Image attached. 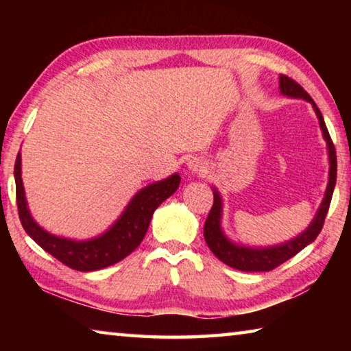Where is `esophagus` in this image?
Returning <instances> with one entry per match:
<instances>
[{"label": "esophagus", "instance_id": "obj_1", "mask_svg": "<svg viewBox=\"0 0 351 351\" xmlns=\"http://www.w3.org/2000/svg\"><path fill=\"white\" fill-rule=\"evenodd\" d=\"M189 170L192 171V173H203L206 170V162L201 161V159H190L189 161Z\"/></svg>", "mask_w": 351, "mask_h": 351}]
</instances>
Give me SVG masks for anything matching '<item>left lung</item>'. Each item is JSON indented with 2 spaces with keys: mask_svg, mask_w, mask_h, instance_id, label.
<instances>
[{
  "mask_svg": "<svg viewBox=\"0 0 351 351\" xmlns=\"http://www.w3.org/2000/svg\"><path fill=\"white\" fill-rule=\"evenodd\" d=\"M280 93L283 96L294 97V99H305L306 102L313 105L316 116L319 119V125L322 130L324 139L326 141V148H328V159H330V173H328V186H326L325 197L320 203V207L317 209L316 217L308 226V229L304 230L300 235H297L295 239L285 241L282 245L269 246V247H247L241 245H235L230 241L228 237L224 235L221 229V212H223V201L219 197L218 190L213 189V204L212 209L207 215V219L204 223V239L207 246L210 247V251L215 254V257L219 258L230 268H235L239 271L246 272H260V271H272L277 266H280L285 261L294 257L295 254H299L302 249L310 245L316 237L322 230V226L325 221L326 213H328V207L331 203L332 190L336 186V175H337V162H336V150L332 145V141L330 138L328 130H326L324 116L317 105L314 104V100L310 97L304 88L299 83L289 79L288 75L280 74Z\"/></svg>",
  "mask_w": 351,
  "mask_h": 351,
  "instance_id": "8db88e82",
  "label": "left lung"
}]
</instances>
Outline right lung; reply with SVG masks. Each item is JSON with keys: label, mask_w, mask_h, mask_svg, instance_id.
<instances>
[{"label": "right lung", "mask_w": 351, "mask_h": 351, "mask_svg": "<svg viewBox=\"0 0 351 351\" xmlns=\"http://www.w3.org/2000/svg\"><path fill=\"white\" fill-rule=\"evenodd\" d=\"M15 186H16V206L23 228L27 235L49 252L52 257L60 260L63 265L75 271H97L111 266L125 258L141 245L147 234L148 224L152 221L153 212L162 201L176 192L181 178L178 173L169 176L167 180L153 182L134 195L122 215L116 219L111 228L96 239L75 241L63 237L52 235L34 221L27 209L25 187L21 181V154H16L15 161Z\"/></svg>", "instance_id": "1"}]
</instances>
